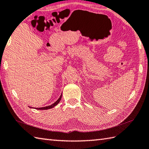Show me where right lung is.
<instances>
[{"label": "right lung", "mask_w": 149, "mask_h": 149, "mask_svg": "<svg viewBox=\"0 0 149 149\" xmlns=\"http://www.w3.org/2000/svg\"><path fill=\"white\" fill-rule=\"evenodd\" d=\"M61 97H62V94H61V95H60V97H59V99H58V100H57L56 101H55L54 104H51V105H49V106L45 107L36 108V109H37V110H47V109H52V108H53V107H54L55 106H56L57 104L59 103V101H60L61 100ZM30 108H31V107H30Z\"/></svg>", "instance_id": "add662e5"}]
</instances>
